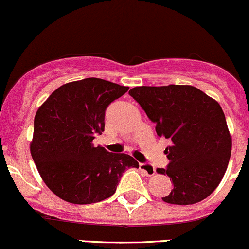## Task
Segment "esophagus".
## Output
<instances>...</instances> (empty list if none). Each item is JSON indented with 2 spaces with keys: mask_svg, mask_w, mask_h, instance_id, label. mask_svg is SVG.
<instances>
[{
  "mask_svg": "<svg viewBox=\"0 0 249 249\" xmlns=\"http://www.w3.org/2000/svg\"><path fill=\"white\" fill-rule=\"evenodd\" d=\"M139 167H141L142 171H144L147 177H152L156 173V167L150 164H139Z\"/></svg>",
  "mask_w": 249,
  "mask_h": 249,
  "instance_id": "obj_1",
  "label": "esophagus"
}]
</instances>
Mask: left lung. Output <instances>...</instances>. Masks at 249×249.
<instances>
[{"label":"left lung","instance_id":"8db88e82","mask_svg":"<svg viewBox=\"0 0 249 249\" xmlns=\"http://www.w3.org/2000/svg\"><path fill=\"white\" fill-rule=\"evenodd\" d=\"M128 93L156 123L157 134L171 142L165 150L167 168H157L173 181L162 200L193 205L206 199L224 178L232 151L219 103L192 85L136 87Z\"/></svg>","mask_w":249,"mask_h":249}]
</instances>
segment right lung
I'll return each instance as SVG.
<instances>
[{"label": "right lung", "instance_id": "add662e5", "mask_svg": "<svg viewBox=\"0 0 249 249\" xmlns=\"http://www.w3.org/2000/svg\"><path fill=\"white\" fill-rule=\"evenodd\" d=\"M128 87L101 78L63 84L37 110L30 153L44 184L70 204L110 198L125 170L139 167L133 157L95 146L104 131L105 110Z\"/></svg>", "mask_w": 249, "mask_h": 249}]
</instances>
